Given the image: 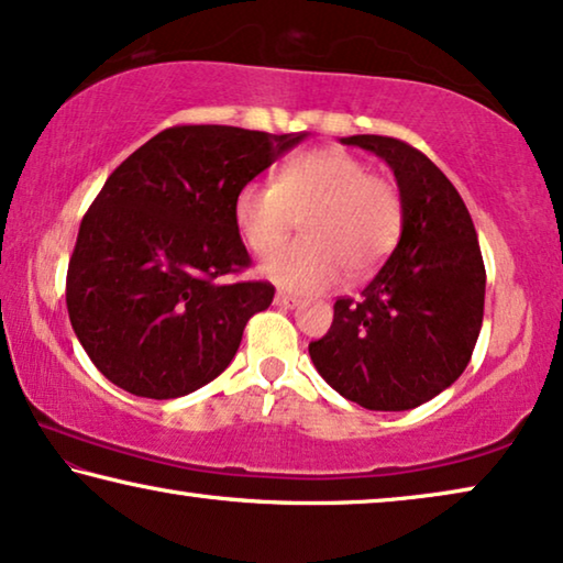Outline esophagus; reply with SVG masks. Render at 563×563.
<instances>
[{"label": "esophagus", "mask_w": 563, "mask_h": 563, "mask_svg": "<svg viewBox=\"0 0 563 563\" xmlns=\"http://www.w3.org/2000/svg\"><path fill=\"white\" fill-rule=\"evenodd\" d=\"M300 303H303V300L296 296H288V292H278V296H275V306L280 308H298Z\"/></svg>", "instance_id": "1"}]
</instances>
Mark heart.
I'll return each mask as SVG.
<instances>
[{
    "label": "heart",
    "mask_w": 563,
    "mask_h": 563,
    "mask_svg": "<svg viewBox=\"0 0 563 563\" xmlns=\"http://www.w3.org/2000/svg\"><path fill=\"white\" fill-rule=\"evenodd\" d=\"M303 241L276 251L297 219ZM234 224L260 273L290 292H323L350 275H367L390 255L400 234L402 203L390 180L339 147H321L280 165L273 184L247 180L234 196Z\"/></svg>",
    "instance_id": "heart-1"
}]
</instances>
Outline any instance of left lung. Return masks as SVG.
Segmentation results:
<instances>
[{"instance_id":"obj_1","label":"left lung","mask_w":563,"mask_h":563,"mask_svg":"<svg viewBox=\"0 0 563 563\" xmlns=\"http://www.w3.org/2000/svg\"><path fill=\"white\" fill-rule=\"evenodd\" d=\"M344 145L390 165L400 240L362 296L339 298L327 336L308 344L319 375L367 410H410L462 375L485 313V263L451 180L408 142L352 134Z\"/></svg>"}]
</instances>
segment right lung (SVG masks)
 Returning a JSON list of instances; mask_svg holds the SVG:
<instances>
[{
	"instance_id": "add662e5",
	"label": "right lung",
	"mask_w": 563,
	"mask_h": 563,
	"mask_svg": "<svg viewBox=\"0 0 563 563\" xmlns=\"http://www.w3.org/2000/svg\"><path fill=\"white\" fill-rule=\"evenodd\" d=\"M306 137L227 124L170 126L107 178L78 229L66 306L109 383L170 400L229 367L271 283H224L250 265L234 196Z\"/></svg>"
}]
</instances>
